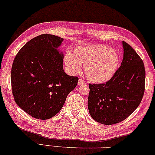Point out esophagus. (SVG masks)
<instances>
[{
	"instance_id": "34e87169",
	"label": "esophagus",
	"mask_w": 155,
	"mask_h": 155,
	"mask_svg": "<svg viewBox=\"0 0 155 155\" xmlns=\"http://www.w3.org/2000/svg\"><path fill=\"white\" fill-rule=\"evenodd\" d=\"M84 83H85V81H84V80L82 79H79V81H78V84H79V85H82V84H84Z\"/></svg>"
}]
</instances>
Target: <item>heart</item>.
Masks as SVG:
<instances>
[{"mask_svg":"<svg viewBox=\"0 0 155 155\" xmlns=\"http://www.w3.org/2000/svg\"><path fill=\"white\" fill-rule=\"evenodd\" d=\"M65 62L73 72L79 73L82 66L85 68L86 74L90 81L104 83L116 73L120 58L111 47L106 45H91L77 48L74 51V56L67 53Z\"/></svg>","mask_w":155,"mask_h":155,"instance_id":"heart-1","label":"heart"}]
</instances>
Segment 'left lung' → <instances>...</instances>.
Masks as SVG:
<instances>
[{
  "instance_id": "1",
  "label": "left lung",
  "mask_w": 155,
  "mask_h": 155,
  "mask_svg": "<svg viewBox=\"0 0 155 155\" xmlns=\"http://www.w3.org/2000/svg\"><path fill=\"white\" fill-rule=\"evenodd\" d=\"M120 67L105 84H89L88 108L94 120L102 124L121 122L132 114L142 101L145 68L140 56L127 43Z\"/></svg>"
}]
</instances>
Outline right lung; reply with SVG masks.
Masks as SVG:
<instances>
[{
    "label": "right lung",
    "instance_id": "add662e5",
    "mask_svg": "<svg viewBox=\"0 0 155 155\" xmlns=\"http://www.w3.org/2000/svg\"><path fill=\"white\" fill-rule=\"evenodd\" d=\"M64 38L51 34L35 37L23 46L13 61L11 87L15 103L38 119L58 113L79 78L64 71Z\"/></svg>",
    "mask_w": 155,
    "mask_h": 155
}]
</instances>
